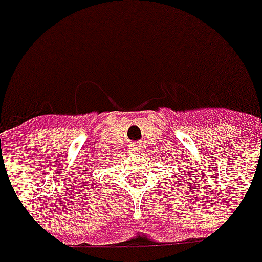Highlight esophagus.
Returning a JSON list of instances; mask_svg holds the SVG:
<instances>
[{"mask_svg":"<svg viewBox=\"0 0 262 262\" xmlns=\"http://www.w3.org/2000/svg\"><path fill=\"white\" fill-rule=\"evenodd\" d=\"M131 153H134V155H141V153H144V146L143 144H133L131 146Z\"/></svg>","mask_w":262,"mask_h":262,"instance_id":"1","label":"esophagus"}]
</instances>
